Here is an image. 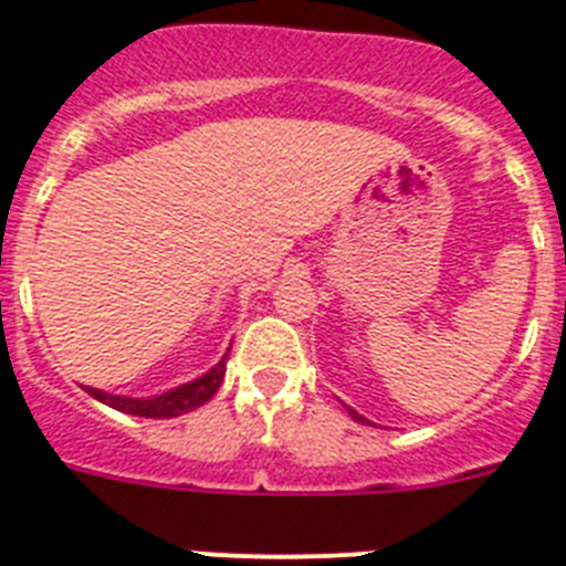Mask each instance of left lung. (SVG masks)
I'll list each match as a JSON object with an SVG mask.
<instances>
[{"label": "left lung", "instance_id": "1", "mask_svg": "<svg viewBox=\"0 0 566 566\" xmlns=\"http://www.w3.org/2000/svg\"><path fill=\"white\" fill-rule=\"evenodd\" d=\"M347 410H349V417L356 419V422H364V424H370V422H367V419H364V417H361V413H356V410H353V408H347Z\"/></svg>", "mask_w": 566, "mask_h": 566}]
</instances>
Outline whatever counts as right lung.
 <instances>
[{
    "mask_svg": "<svg viewBox=\"0 0 566 566\" xmlns=\"http://www.w3.org/2000/svg\"><path fill=\"white\" fill-rule=\"evenodd\" d=\"M226 361L228 356H222V361L217 367H210L205 376L193 378L188 385L176 387V390H167L161 396H153V399H129V396H112L97 390V387H86L88 396H95L97 401H104L109 408L120 410V413H133V417H147V419H170L181 417L188 410H196L199 405L217 394L222 378H226Z\"/></svg>",
    "mask_w": 566,
    "mask_h": 566,
    "instance_id": "1",
    "label": "right lung"
}]
</instances>
